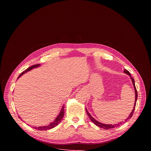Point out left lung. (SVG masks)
<instances>
[{"label": "left lung", "instance_id": "8db88e82", "mask_svg": "<svg viewBox=\"0 0 151 151\" xmlns=\"http://www.w3.org/2000/svg\"><path fill=\"white\" fill-rule=\"evenodd\" d=\"M124 72L126 74H127L129 76H130V79H132V83H133V87H134V92H135V102H134V107H133V109L132 111V112L130 113V114L128 115V116L127 118V119H125L124 121H122V122H118V124H103V123H101V122H99L98 121H97L96 119H95L88 112V110L87 108H85L86 109V112H87V114L88 115V116H89L90 120L95 124L97 126L99 127L100 128H103V129H105V130H108V129H111V128H115V127H119L120 125H121L122 124H123L124 122H127V121H128L129 119H130L133 115V112L134 111V109H135V107H136V101H137V90H136V86H135V82H134V79L132 77L130 72H129L126 69H124Z\"/></svg>", "mask_w": 151, "mask_h": 151}]
</instances>
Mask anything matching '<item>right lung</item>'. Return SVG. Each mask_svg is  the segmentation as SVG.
Here are the masks:
<instances>
[{
    "label": "right lung",
    "instance_id": "right-lung-1",
    "mask_svg": "<svg viewBox=\"0 0 151 151\" xmlns=\"http://www.w3.org/2000/svg\"><path fill=\"white\" fill-rule=\"evenodd\" d=\"M40 66V64H35V65H33L31 67L29 68L28 69H27L26 70H24V72H23L22 73H21L20 74V75L18 77L17 79L18 78H19L21 76L23 75L24 73H26V72L32 70L33 69H35V68H38ZM64 106H63L61 109L60 110V112L59 113V114L57 115V116L56 117V118L54 119V121H52V122H51L50 124L47 125H45V126H41V127H33V128L35 129H36V130H41V131H44V130H50V129H52L53 128H54L55 127H56L58 124H59V123L61 122V121L62 120L63 116H64ZM19 118L21 119V118L19 117ZM22 120V119H21Z\"/></svg>",
    "mask_w": 151,
    "mask_h": 151
}]
</instances>
